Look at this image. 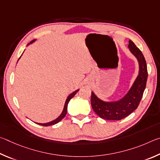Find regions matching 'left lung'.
Segmentation results:
<instances>
[{
  "mask_svg": "<svg viewBox=\"0 0 160 160\" xmlns=\"http://www.w3.org/2000/svg\"><path fill=\"white\" fill-rule=\"evenodd\" d=\"M128 48L138 62L139 73L128 93L122 99L105 102L91 92V106L98 115L107 120H121L129 115L138 108L143 95L148 78L146 61L142 52L132 41H128Z\"/></svg>",
  "mask_w": 160,
  "mask_h": 160,
  "instance_id": "obj_1",
  "label": "left lung"
}]
</instances>
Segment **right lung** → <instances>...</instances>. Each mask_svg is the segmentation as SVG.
<instances>
[{
    "instance_id": "1",
    "label": "right lung",
    "mask_w": 160,
    "mask_h": 160,
    "mask_svg": "<svg viewBox=\"0 0 160 160\" xmlns=\"http://www.w3.org/2000/svg\"><path fill=\"white\" fill-rule=\"evenodd\" d=\"M35 41H36V39H34V40L30 42L29 43H28V45L32 43L33 42H34ZM28 45H27V46H28ZM20 58H21V57H20ZM19 58L18 59V60H19ZM78 90H79V89H78V90L74 91V92H73V93H72L71 94H70L68 97H67V98L66 101H65V103H64V109H63V110H62V112L61 113L60 115L59 116L57 119H55V120H53V121H52V122H48V123H45V124H41V123H36V124H39V125H41V126H44V127H48V126H51V125H53V124H57V123H58L59 122H60L61 120L62 119L64 118V117L66 116L67 112V105H68L69 100H71V99L72 98L75 96L76 93H77V92L78 91ZM35 123H36V122H35Z\"/></svg>"
}]
</instances>
